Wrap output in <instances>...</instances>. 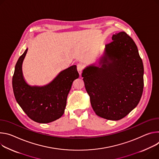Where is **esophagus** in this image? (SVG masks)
I'll return each mask as SVG.
<instances>
[{"instance_id": "esophagus-1", "label": "esophagus", "mask_w": 159, "mask_h": 159, "mask_svg": "<svg viewBox=\"0 0 159 159\" xmlns=\"http://www.w3.org/2000/svg\"><path fill=\"white\" fill-rule=\"evenodd\" d=\"M83 69H84V65L82 63H79L77 64V70L80 75L83 71Z\"/></svg>"}]
</instances>
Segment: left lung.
<instances>
[{
	"mask_svg": "<svg viewBox=\"0 0 159 159\" xmlns=\"http://www.w3.org/2000/svg\"><path fill=\"white\" fill-rule=\"evenodd\" d=\"M105 45L98 67L90 66L82 77L96 114L117 120L138 104L143 91V65L136 45L125 31Z\"/></svg>",
	"mask_w": 159,
	"mask_h": 159,
	"instance_id": "8db88e82",
	"label": "left lung"
}]
</instances>
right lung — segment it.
Instances as JSON below:
<instances>
[{
  "label": "right lung",
  "mask_w": 159,
  "mask_h": 159,
  "mask_svg": "<svg viewBox=\"0 0 159 159\" xmlns=\"http://www.w3.org/2000/svg\"><path fill=\"white\" fill-rule=\"evenodd\" d=\"M28 48L17 60L12 76L15 98L26 114L33 120L48 123L64 114L67 95L73 81L79 77L76 66L62 70L48 84L30 86L24 80L22 63Z\"/></svg>",
  "instance_id": "obj_1"
}]
</instances>
